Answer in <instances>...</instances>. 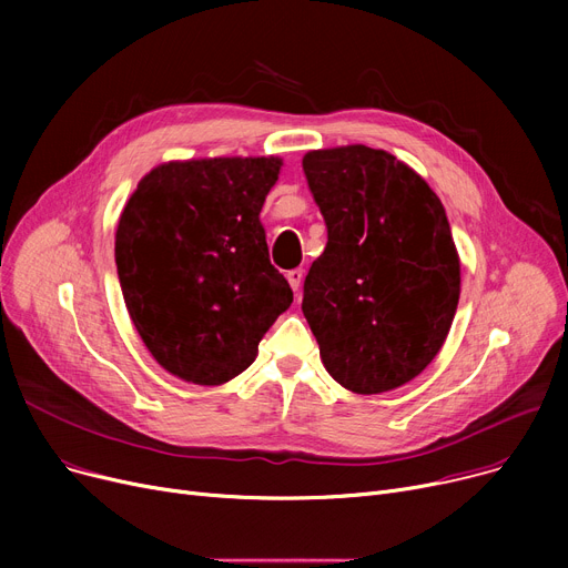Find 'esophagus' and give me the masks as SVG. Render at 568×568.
<instances>
[{"mask_svg": "<svg viewBox=\"0 0 568 568\" xmlns=\"http://www.w3.org/2000/svg\"><path fill=\"white\" fill-rule=\"evenodd\" d=\"M285 278L294 292H300L302 283H304V268H292V272L285 274Z\"/></svg>", "mask_w": 568, "mask_h": 568, "instance_id": "34e87169", "label": "esophagus"}]
</instances>
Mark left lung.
I'll list each match as a JSON object with an SVG mask.
<instances>
[{"instance_id": "8db88e82", "label": "left lung", "mask_w": 568, "mask_h": 568, "mask_svg": "<svg viewBox=\"0 0 568 568\" xmlns=\"http://www.w3.org/2000/svg\"><path fill=\"white\" fill-rule=\"evenodd\" d=\"M302 165L326 223L302 302L322 364L354 394L392 392L435 359L458 308L460 260L446 212L382 149H317Z\"/></svg>"}]
</instances>
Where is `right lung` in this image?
I'll return each mask as SVG.
<instances>
[{
    "instance_id": "add662e5",
    "label": "right lung",
    "mask_w": 568,
    "mask_h": 568,
    "mask_svg": "<svg viewBox=\"0 0 568 568\" xmlns=\"http://www.w3.org/2000/svg\"><path fill=\"white\" fill-rule=\"evenodd\" d=\"M281 159H202L149 172L114 236L135 329L172 375L216 386L244 373L292 290L268 262L260 212Z\"/></svg>"
}]
</instances>
